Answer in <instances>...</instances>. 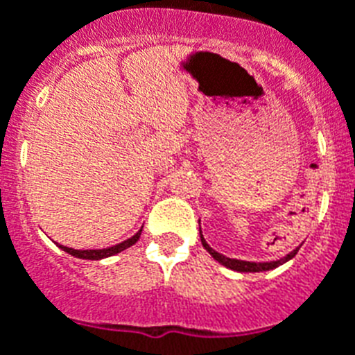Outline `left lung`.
<instances>
[{
  "mask_svg": "<svg viewBox=\"0 0 355 355\" xmlns=\"http://www.w3.org/2000/svg\"><path fill=\"white\" fill-rule=\"evenodd\" d=\"M199 237H201V243H203L205 250L209 252L210 256H212L216 261H219L223 266H227V268H230V270H236V272H266V270H272V268H277V266L283 265V263L290 261V259H292V257L297 254V250H300V248H295V250H292L290 254H286L285 257L277 259V261H268V263L241 261V259H230V257L223 256V254H219V252L214 250L209 243L205 241L203 234H201V228H199Z\"/></svg>",
  "mask_w": 355,
  "mask_h": 355,
  "instance_id": "obj_1",
  "label": "left lung"
}]
</instances>
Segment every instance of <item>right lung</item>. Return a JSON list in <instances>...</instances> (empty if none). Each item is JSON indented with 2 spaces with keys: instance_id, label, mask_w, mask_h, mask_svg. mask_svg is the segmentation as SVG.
Returning a JSON list of instances; mask_svg holds the SVG:
<instances>
[{
  "instance_id": "1",
  "label": "right lung",
  "mask_w": 355,
  "mask_h": 355,
  "mask_svg": "<svg viewBox=\"0 0 355 355\" xmlns=\"http://www.w3.org/2000/svg\"><path fill=\"white\" fill-rule=\"evenodd\" d=\"M143 230V227H141ZM141 230L139 232H136L132 237H128V239H125V241L118 243V245H114V247H108V248H99V250H76V248H70V247H65V245H60V248H63L65 252H69L70 256L74 257H79V259H103V257H110L114 256V254H119V252H123L125 248L132 247V245H136L137 239H139V236H141Z\"/></svg>"
}]
</instances>
